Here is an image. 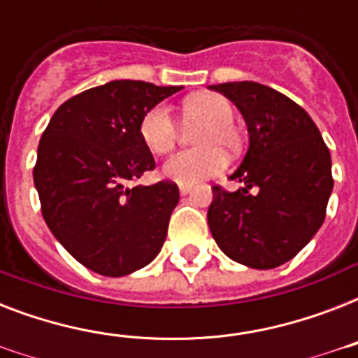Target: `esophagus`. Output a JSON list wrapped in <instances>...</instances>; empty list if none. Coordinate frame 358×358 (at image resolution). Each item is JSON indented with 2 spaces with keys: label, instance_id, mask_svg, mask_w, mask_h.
<instances>
[{
  "label": "esophagus",
  "instance_id": "obj_1",
  "mask_svg": "<svg viewBox=\"0 0 358 358\" xmlns=\"http://www.w3.org/2000/svg\"><path fill=\"white\" fill-rule=\"evenodd\" d=\"M191 189H193V187H191V185H187V184H180V195H189Z\"/></svg>",
  "mask_w": 358,
  "mask_h": 358
}]
</instances>
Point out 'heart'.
<instances>
[{
    "mask_svg": "<svg viewBox=\"0 0 358 358\" xmlns=\"http://www.w3.org/2000/svg\"><path fill=\"white\" fill-rule=\"evenodd\" d=\"M184 120L189 126H201L195 134V145L201 148L178 152L165 165L163 174L178 184H196L223 173L229 157L223 150L238 152L241 135L236 129L234 108L221 94H196L184 102ZM178 124L165 106H154L143 115L139 135L145 146L157 156L173 150L178 141Z\"/></svg>",
    "mask_w": 358,
    "mask_h": 358,
    "instance_id": "heart-1",
    "label": "heart"
}]
</instances>
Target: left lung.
<instances>
[{
  "mask_svg": "<svg viewBox=\"0 0 358 358\" xmlns=\"http://www.w3.org/2000/svg\"><path fill=\"white\" fill-rule=\"evenodd\" d=\"M210 89L236 103L249 129V150L230 180L213 185L208 224L224 255L255 269L292 260L325 219L333 191L331 154L305 109L255 81Z\"/></svg>",
  "mask_w": 358,
  "mask_h": 358,
  "instance_id": "left-lung-1",
  "label": "left lung"
}]
</instances>
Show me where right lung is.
<instances>
[{"mask_svg":"<svg viewBox=\"0 0 358 358\" xmlns=\"http://www.w3.org/2000/svg\"><path fill=\"white\" fill-rule=\"evenodd\" d=\"M182 87L109 81L59 106L44 129L33 180L42 217L87 269L124 277L162 250L178 185H134L156 167L139 135L150 108Z\"/></svg>","mask_w":358,"mask_h":358,"instance_id":"right-lung-1","label":"right lung"}]
</instances>
